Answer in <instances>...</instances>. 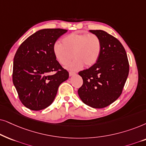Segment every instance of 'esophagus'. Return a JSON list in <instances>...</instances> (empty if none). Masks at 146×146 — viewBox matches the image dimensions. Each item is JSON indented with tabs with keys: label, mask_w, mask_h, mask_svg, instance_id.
I'll list each match as a JSON object with an SVG mask.
<instances>
[{
	"label": "esophagus",
	"mask_w": 146,
	"mask_h": 146,
	"mask_svg": "<svg viewBox=\"0 0 146 146\" xmlns=\"http://www.w3.org/2000/svg\"><path fill=\"white\" fill-rule=\"evenodd\" d=\"M69 76H73V75H75V73H74V72H72V71H69Z\"/></svg>",
	"instance_id": "1"
}]
</instances>
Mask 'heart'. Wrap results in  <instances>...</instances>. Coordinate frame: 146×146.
Wrapping results in <instances>:
<instances>
[{
	"mask_svg": "<svg viewBox=\"0 0 146 146\" xmlns=\"http://www.w3.org/2000/svg\"><path fill=\"white\" fill-rule=\"evenodd\" d=\"M61 42H56L53 44V53L62 65H68L73 57H75L68 66L71 70L77 71L84 65L91 67L100 57L102 40L96 35L72 33L64 36Z\"/></svg>",
	"mask_w": 146,
	"mask_h": 146,
	"instance_id": "1",
	"label": "heart"
}]
</instances>
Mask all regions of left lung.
<instances>
[{"label":"left lung","mask_w":146,"mask_h":146,"mask_svg":"<svg viewBox=\"0 0 146 146\" xmlns=\"http://www.w3.org/2000/svg\"><path fill=\"white\" fill-rule=\"evenodd\" d=\"M102 40V51L97 63L79 72L83 85L79 98L93 108L110 106L121 96L129 74V65L123 46L113 36L102 30H90Z\"/></svg>","instance_id":"obj_1"}]
</instances>
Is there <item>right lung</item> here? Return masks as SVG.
Listing matches in <instances>:
<instances>
[{"instance_id": "add662e5", "label": "right lung", "mask_w": 146, "mask_h": 146, "mask_svg": "<svg viewBox=\"0 0 146 146\" xmlns=\"http://www.w3.org/2000/svg\"><path fill=\"white\" fill-rule=\"evenodd\" d=\"M67 30L45 29L23 41L15 53L13 81L21 103L29 110L39 111L55 100L69 72L56 60L53 46Z\"/></svg>"}]
</instances>
